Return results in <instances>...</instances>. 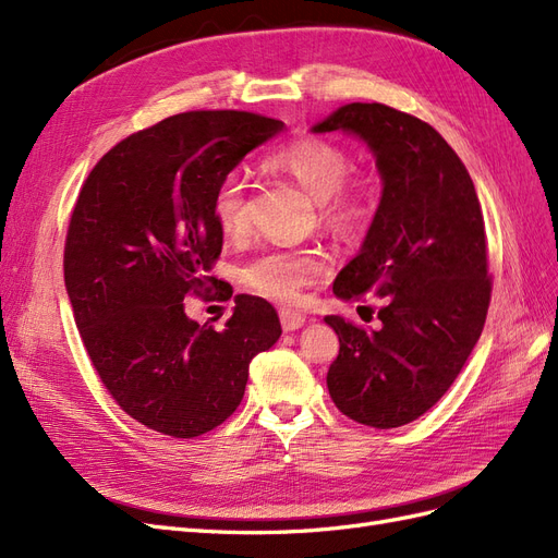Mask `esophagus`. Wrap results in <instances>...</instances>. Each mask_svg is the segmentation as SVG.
<instances>
[{
	"mask_svg": "<svg viewBox=\"0 0 558 558\" xmlns=\"http://www.w3.org/2000/svg\"><path fill=\"white\" fill-rule=\"evenodd\" d=\"M279 318H281L283 332H293V330L305 326V316L298 314V312H291V310H281V312H279Z\"/></svg>",
	"mask_w": 558,
	"mask_h": 558,
	"instance_id": "esophagus-1",
	"label": "esophagus"
}]
</instances>
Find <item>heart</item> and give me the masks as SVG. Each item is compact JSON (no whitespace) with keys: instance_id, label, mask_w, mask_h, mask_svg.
<instances>
[{"instance_id":"obj_1","label":"heart","mask_w":558,"mask_h":558,"mask_svg":"<svg viewBox=\"0 0 558 558\" xmlns=\"http://www.w3.org/2000/svg\"><path fill=\"white\" fill-rule=\"evenodd\" d=\"M267 165L295 179L314 199L318 214L332 232L356 234L367 228L379 207L381 189L375 174H349L351 160L342 146L318 137H302L279 146ZM214 218L226 234L246 223L244 179L230 174L214 195ZM328 263L314 248L269 251L242 269V279L256 293L275 302H295L300 291L324 277Z\"/></svg>"}]
</instances>
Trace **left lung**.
<instances>
[{
  "mask_svg": "<svg viewBox=\"0 0 558 558\" xmlns=\"http://www.w3.org/2000/svg\"><path fill=\"white\" fill-rule=\"evenodd\" d=\"M335 130L373 150L381 199L332 293L379 295L381 307L375 330L324 318L340 337L326 381L349 418L398 428L449 391L480 340L492 300L484 216L465 165L428 123L386 105L351 102L312 128Z\"/></svg>",
  "mask_w": 558,
  "mask_h": 558,
  "instance_id": "obj_1",
  "label": "left lung"
}]
</instances>
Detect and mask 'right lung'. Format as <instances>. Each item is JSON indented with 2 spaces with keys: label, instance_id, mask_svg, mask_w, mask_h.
<instances>
[{
  "label": "right lung",
  "instance_id": "right-lung-1",
  "mask_svg": "<svg viewBox=\"0 0 558 558\" xmlns=\"http://www.w3.org/2000/svg\"><path fill=\"white\" fill-rule=\"evenodd\" d=\"M281 130L248 111L177 113L116 144L78 193L64 244L76 328L111 398L150 430L221 426L244 398L251 359L279 340L263 298L234 295L223 330L189 318L183 298L216 286L218 185Z\"/></svg>",
  "mask_w": 558,
  "mask_h": 558
}]
</instances>
